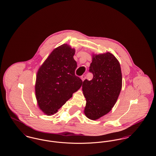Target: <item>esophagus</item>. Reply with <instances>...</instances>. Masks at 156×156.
<instances>
[{
	"instance_id": "34e87169",
	"label": "esophagus",
	"mask_w": 156,
	"mask_h": 156,
	"mask_svg": "<svg viewBox=\"0 0 156 156\" xmlns=\"http://www.w3.org/2000/svg\"><path fill=\"white\" fill-rule=\"evenodd\" d=\"M81 79L82 80V81H84V80L85 79V75H83V76H81Z\"/></svg>"
}]
</instances>
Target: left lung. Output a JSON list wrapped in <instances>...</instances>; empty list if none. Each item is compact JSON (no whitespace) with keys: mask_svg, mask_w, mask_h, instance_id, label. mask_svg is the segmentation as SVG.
Segmentation results:
<instances>
[{"mask_svg":"<svg viewBox=\"0 0 156 156\" xmlns=\"http://www.w3.org/2000/svg\"><path fill=\"white\" fill-rule=\"evenodd\" d=\"M90 72L91 80H85L83 94L86 100L84 114L95 120L108 114L113 108L119 96L122 76L118 60L112 53L92 54Z\"/></svg>","mask_w":156,"mask_h":156,"instance_id":"left-lung-1","label":"left lung"}]
</instances>
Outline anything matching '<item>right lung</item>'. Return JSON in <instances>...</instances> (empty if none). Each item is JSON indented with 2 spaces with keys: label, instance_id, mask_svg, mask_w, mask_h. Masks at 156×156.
Here are the masks:
<instances>
[{
  "label": "right lung",
  "instance_id": "right-lung-1",
  "mask_svg": "<svg viewBox=\"0 0 156 156\" xmlns=\"http://www.w3.org/2000/svg\"><path fill=\"white\" fill-rule=\"evenodd\" d=\"M75 53V48L63 44L51 52L37 71V105L48 116L58 112L82 85V80L75 74L77 67L73 59Z\"/></svg>",
  "mask_w": 156,
  "mask_h": 156
}]
</instances>
